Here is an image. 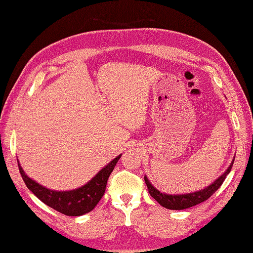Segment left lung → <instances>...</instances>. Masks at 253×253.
<instances>
[{"label":"left lung","mask_w":253,"mask_h":253,"mask_svg":"<svg viewBox=\"0 0 253 253\" xmlns=\"http://www.w3.org/2000/svg\"><path fill=\"white\" fill-rule=\"evenodd\" d=\"M234 161L235 158L233 159V162L228 166V169L225 170V173L219 176L215 181H213V184L196 192L185 193V195H166V193L161 192L157 188H154L146 176H144V181H146L150 196L155 199L161 206L169 210H185L208 200L224 182L225 178H226V176L229 174L230 169L233 168Z\"/></svg>","instance_id":"8db88e82"}]
</instances>
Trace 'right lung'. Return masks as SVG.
I'll list each match as a JSON object with an SVG mask.
<instances>
[{
  "label": "right lung",
  "instance_id": "right-lung-1",
  "mask_svg": "<svg viewBox=\"0 0 253 253\" xmlns=\"http://www.w3.org/2000/svg\"><path fill=\"white\" fill-rule=\"evenodd\" d=\"M122 154L118 155L114 160H112L111 162L106 166H104L92 179L89 180L87 184L84 185L83 187L68 191L51 190L43 186H41L40 184H38V182L32 180L25 174V171L21 169L18 160L17 162L20 175L23 177L27 188H28L38 199H40V200L45 203L47 207L54 209L55 211L64 214V215L80 216L84 215L85 213H89L90 211H92L96 204L101 200V198L103 197L107 184V179H109L111 173L115 168L117 161L120 160Z\"/></svg>",
  "mask_w": 253,
  "mask_h": 253
}]
</instances>
